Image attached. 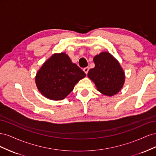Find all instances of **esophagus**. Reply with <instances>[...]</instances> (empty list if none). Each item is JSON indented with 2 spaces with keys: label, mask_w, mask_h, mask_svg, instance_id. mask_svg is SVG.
Returning a JSON list of instances; mask_svg holds the SVG:
<instances>
[{
  "label": "esophagus",
  "mask_w": 156,
  "mask_h": 156,
  "mask_svg": "<svg viewBox=\"0 0 156 156\" xmlns=\"http://www.w3.org/2000/svg\"><path fill=\"white\" fill-rule=\"evenodd\" d=\"M88 70H89V68H88V67H86V68H83V71H84V72L86 74H87V73H88Z\"/></svg>",
  "instance_id": "1"
}]
</instances>
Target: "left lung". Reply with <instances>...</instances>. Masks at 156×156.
Segmentation results:
<instances>
[{"mask_svg": "<svg viewBox=\"0 0 156 156\" xmlns=\"http://www.w3.org/2000/svg\"><path fill=\"white\" fill-rule=\"evenodd\" d=\"M93 60L95 67L88 71V77L98 90L108 96L119 92L125 82V73L119 61L108 52H101Z\"/></svg>", "mask_w": 156, "mask_h": 156, "instance_id": "8db88e82", "label": "left lung"}]
</instances>
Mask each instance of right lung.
<instances>
[{
    "mask_svg": "<svg viewBox=\"0 0 156 156\" xmlns=\"http://www.w3.org/2000/svg\"><path fill=\"white\" fill-rule=\"evenodd\" d=\"M86 74L72 62L65 53H55L37 71L36 87L44 97L51 100H62L73 90Z\"/></svg>",
    "mask_w": 156,
    "mask_h": 156,
    "instance_id": "right-lung-1",
    "label": "right lung"
}]
</instances>
